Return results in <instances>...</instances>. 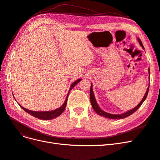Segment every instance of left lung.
<instances>
[{
  "label": "left lung",
  "instance_id": "8db88e82",
  "mask_svg": "<svg viewBox=\"0 0 160 160\" xmlns=\"http://www.w3.org/2000/svg\"><path fill=\"white\" fill-rule=\"evenodd\" d=\"M137 39H138V41L139 43L140 46H141L143 48V49H144V47H143V45L142 44L141 40H140L139 38H138ZM148 72H149V73H150L149 68L148 69ZM149 85L148 86V88L147 89V91L146 92V93H145L143 99H142L141 101H140V103L136 106V107L132 109L129 110V111H126V112H125L123 113H122V114H111V113H107V112H106V111H104L103 110H102L99 108V106L98 104V103H97V101H96L95 98L94 93H93V85H92V83H91V88H90V101H91V105H92V108H93V109L95 110V112L98 113V115H101V116H103V117L106 118L113 119H123V118H127V117H128V116L133 114L135 112V111H136L139 108L140 106L142 105V103H143V101L146 100V99L147 98L148 94V91H149Z\"/></svg>",
  "mask_w": 160,
  "mask_h": 160
}]
</instances>
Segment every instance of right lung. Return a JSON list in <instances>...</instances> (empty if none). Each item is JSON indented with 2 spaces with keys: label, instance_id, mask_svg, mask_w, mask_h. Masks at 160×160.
<instances>
[{
  "label": "right lung",
  "instance_id": "add662e5",
  "mask_svg": "<svg viewBox=\"0 0 160 160\" xmlns=\"http://www.w3.org/2000/svg\"><path fill=\"white\" fill-rule=\"evenodd\" d=\"M81 81V79H79L76 80L75 81H74L73 83H72L71 85V87H70V89L68 92V94H67V97H66V99L65 100V102L64 103L62 104L60 108H57L55 110H52V111H31V110H29V109H27L25 108L22 107L21 105H20V107L24 110L27 113H29L30 115H32L33 117H35L38 119H43V120H50V119H54L57 117H58V116H59L62 112H63L65 109V107H66V105H67V99H68V95H69V93L70 91L74 88V87L78 83H79V81ZM14 97V95H13Z\"/></svg>",
  "mask_w": 160,
  "mask_h": 160
}]
</instances>
